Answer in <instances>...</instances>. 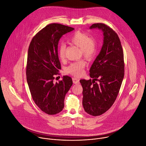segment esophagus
<instances>
[{
	"mask_svg": "<svg viewBox=\"0 0 146 146\" xmlns=\"http://www.w3.org/2000/svg\"><path fill=\"white\" fill-rule=\"evenodd\" d=\"M72 81H73V83L75 84H78L80 83V80L78 79V78H72Z\"/></svg>",
	"mask_w": 146,
	"mask_h": 146,
	"instance_id": "34e87169",
	"label": "esophagus"
}]
</instances>
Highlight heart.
I'll return each mask as SVG.
<instances>
[{
    "mask_svg": "<svg viewBox=\"0 0 146 146\" xmlns=\"http://www.w3.org/2000/svg\"><path fill=\"white\" fill-rule=\"evenodd\" d=\"M68 42L80 48L81 53L88 60L94 57L96 52V44L95 41L91 39L86 33L78 31L72 34L68 40ZM65 46L61 44L58 47V56L61 60L65 57ZM86 63L84 60H79L71 63L66 68L67 73L75 76H80L83 75Z\"/></svg>",
    "mask_w": 146,
    "mask_h": 146,
    "instance_id": "obj_1",
    "label": "heart"
}]
</instances>
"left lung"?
Masks as SVG:
<instances>
[{
    "label": "left lung",
    "instance_id": "obj_1",
    "mask_svg": "<svg viewBox=\"0 0 146 146\" xmlns=\"http://www.w3.org/2000/svg\"><path fill=\"white\" fill-rule=\"evenodd\" d=\"M89 29H99L104 36L101 50L89 70L93 80H80L84 109L87 113L96 116L110 109L117 98L124 77V56L120 39L111 28L96 23Z\"/></svg>",
    "mask_w": 146,
    "mask_h": 146
}]
</instances>
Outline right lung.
I'll return each instance as SVG.
<instances>
[{
  "label": "right lung",
  "mask_w": 146,
  "mask_h": 146,
  "mask_svg": "<svg viewBox=\"0 0 146 146\" xmlns=\"http://www.w3.org/2000/svg\"><path fill=\"white\" fill-rule=\"evenodd\" d=\"M74 29L57 23L50 24L33 38L28 50L27 81L37 106L48 115H55L64 107V99L72 85L71 78L63 76L54 83L61 65L58 46L61 37Z\"/></svg>",
  "instance_id": "obj_1"
}]
</instances>
